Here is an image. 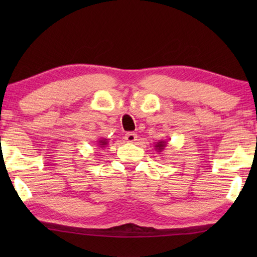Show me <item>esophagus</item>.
<instances>
[{
	"mask_svg": "<svg viewBox=\"0 0 257 257\" xmlns=\"http://www.w3.org/2000/svg\"><path fill=\"white\" fill-rule=\"evenodd\" d=\"M124 138H125V140L127 143H135L136 140H137V138H138V136H137L135 132H127L125 135Z\"/></svg>",
	"mask_w": 257,
	"mask_h": 257,
	"instance_id": "obj_1",
	"label": "esophagus"
}]
</instances>
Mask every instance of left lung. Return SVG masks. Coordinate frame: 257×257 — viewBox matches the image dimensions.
Listing matches in <instances>:
<instances>
[{"mask_svg": "<svg viewBox=\"0 0 257 257\" xmlns=\"http://www.w3.org/2000/svg\"><path fill=\"white\" fill-rule=\"evenodd\" d=\"M154 147H156V150L158 151V152H163V151L165 150V147H166V142H165V140H159Z\"/></svg>", "mask_w": 257, "mask_h": 257, "instance_id": "obj_1", "label": "left lung"}]
</instances>
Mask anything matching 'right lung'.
<instances>
[{"label":"right lung","mask_w":257,"mask_h":257,"mask_svg":"<svg viewBox=\"0 0 257 257\" xmlns=\"http://www.w3.org/2000/svg\"><path fill=\"white\" fill-rule=\"evenodd\" d=\"M108 144V142H107V139H104V138H100V139H98V146L100 147V149H103V147H105Z\"/></svg>","instance_id":"right-lung-1"}]
</instances>
